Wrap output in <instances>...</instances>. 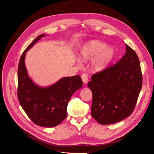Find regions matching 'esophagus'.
<instances>
[{"mask_svg": "<svg viewBox=\"0 0 154 154\" xmlns=\"http://www.w3.org/2000/svg\"><path fill=\"white\" fill-rule=\"evenodd\" d=\"M81 77H82V80L83 83H84V84H86V83L88 81V75H87V74L86 73H83L82 74Z\"/></svg>", "mask_w": 154, "mask_h": 154, "instance_id": "34e87169", "label": "esophagus"}]
</instances>
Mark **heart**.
I'll list each match as a JSON object with an SVG mask.
<instances>
[{"label":"heart","mask_w":154,"mask_h":154,"mask_svg":"<svg viewBox=\"0 0 154 154\" xmlns=\"http://www.w3.org/2000/svg\"><path fill=\"white\" fill-rule=\"evenodd\" d=\"M83 60H93L92 66L95 71H101L108 67L115 56V50L111 46L99 40H91L83 44L78 53Z\"/></svg>","instance_id":"b5f03b06"}]
</instances>
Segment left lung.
Segmentation results:
<instances>
[{
    "label": "left lung",
    "mask_w": 154,
    "mask_h": 154,
    "mask_svg": "<svg viewBox=\"0 0 154 154\" xmlns=\"http://www.w3.org/2000/svg\"><path fill=\"white\" fill-rule=\"evenodd\" d=\"M91 79L87 85L92 92L93 118L101 125H110L131 115L143 84L140 62L131 48L126 44L122 58Z\"/></svg>",
    "instance_id": "8db88e82"
}]
</instances>
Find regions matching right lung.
Masks as SVG:
<instances>
[{
	"mask_svg": "<svg viewBox=\"0 0 154 154\" xmlns=\"http://www.w3.org/2000/svg\"><path fill=\"white\" fill-rule=\"evenodd\" d=\"M42 34L32 42L20 58L18 67V99L27 116L35 124L44 127H53L67 117L69 101L74 92L83 86L81 77L76 75L61 78L48 87L36 85L27 72L25 57L27 51Z\"/></svg>",
	"mask_w": 154,
	"mask_h": 154,
	"instance_id": "obj_1",
	"label": "right lung"
}]
</instances>
